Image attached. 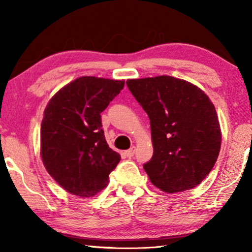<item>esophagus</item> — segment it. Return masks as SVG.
Returning <instances> with one entry per match:
<instances>
[{
  "label": "esophagus",
  "mask_w": 252,
  "mask_h": 252,
  "mask_svg": "<svg viewBox=\"0 0 252 252\" xmlns=\"http://www.w3.org/2000/svg\"><path fill=\"white\" fill-rule=\"evenodd\" d=\"M126 156L127 157H133L134 156V154H135V148H134V147H132V148H130V149H128V150H126Z\"/></svg>",
  "instance_id": "esophagus-1"
}]
</instances>
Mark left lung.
<instances>
[{"label":"left lung","instance_id":"8db88e82","mask_svg":"<svg viewBox=\"0 0 252 252\" xmlns=\"http://www.w3.org/2000/svg\"><path fill=\"white\" fill-rule=\"evenodd\" d=\"M126 84L150 119L154 155L143 165L150 181L166 192L201 184L221 146L210 98L197 86L170 75L129 79Z\"/></svg>","mask_w":252,"mask_h":252}]
</instances>
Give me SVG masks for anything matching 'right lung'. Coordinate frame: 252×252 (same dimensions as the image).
<instances>
[{
	"mask_svg": "<svg viewBox=\"0 0 252 252\" xmlns=\"http://www.w3.org/2000/svg\"><path fill=\"white\" fill-rule=\"evenodd\" d=\"M124 80L80 77L53 96L41 124V157L61 187L91 197L109 184L120 155L106 143L101 113Z\"/></svg>",
	"mask_w": 252,
	"mask_h": 252,
	"instance_id": "obj_1",
	"label": "right lung"
}]
</instances>
